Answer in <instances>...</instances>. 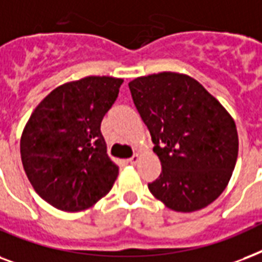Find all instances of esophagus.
Here are the masks:
<instances>
[{"label": "esophagus", "instance_id": "esophagus-1", "mask_svg": "<svg viewBox=\"0 0 262 262\" xmlns=\"http://www.w3.org/2000/svg\"><path fill=\"white\" fill-rule=\"evenodd\" d=\"M128 161H129V164H133V165H135V164H137L138 161H139V156H138V154H134L133 157H131V159H129Z\"/></svg>", "mask_w": 262, "mask_h": 262}]
</instances>
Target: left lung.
I'll use <instances>...</instances> for the list:
<instances>
[{
  "mask_svg": "<svg viewBox=\"0 0 262 262\" xmlns=\"http://www.w3.org/2000/svg\"><path fill=\"white\" fill-rule=\"evenodd\" d=\"M128 87L163 168L150 192L183 213L217 200L238 159V131L227 109L200 82L178 72L141 76Z\"/></svg>",
  "mask_w": 262,
  "mask_h": 262,
  "instance_id": "left-lung-1",
  "label": "left lung"
}]
</instances>
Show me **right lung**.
<instances>
[{"instance_id": "obj_1", "label": "right lung", "mask_w": 262, "mask_h": 262, "mask_svg": "<svg viewBox=\"0 0 262 262\" xmlns=\"http://www.w3.org/2000/svg\"><path fill=\"white\" fill-rule=\"evenodd\" d=\"M123 79L64 83L34 109L20 139L21 163L40 198L64 212L91 208L113 187L119 167L106 154L101 121Z\"/></svg>"}]
</instances>
